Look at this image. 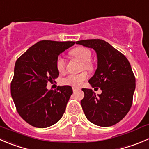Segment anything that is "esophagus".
<instances>
[{
  "label": "esophagus",
  "instance_id": "esophagus-1",
  "mask_svg": "<svg viewBox=\"0 0 149 149\" xmlns=\"http://www.w3.org/2000/svg\"><path fill=\"white\" fill-rule=\"evenodd\" d=\"M72 90H73L74 92H75V91H77L80 90V88L77 87H72Z\"/></svg>",
  "mask_w": 149,
  "mask_h": 149
}]
</instances>
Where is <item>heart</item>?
I'll list each match as a JSON object with an SVG mask.
<instances>
[{
	"instance_id": "obj_1",
	"label": "heart",
	"mask_w": 149,
	"mask_h": 149,
	"mask_svg": "<svg viewBox=\"0 0 149 149\" xmlns=\"http://www.w3.org/2000/svg\"><path fill=\"white\" fill-rule=\"evenodd\" d=\"M71 54L83 61L82 69H88V70H92L93 69V63L91 61L92 54L90 49L86 47H80L74 49L71 52ZM66 62L64 58L61 56H58L56 61V66L58 71L60 72H63L65 68H66ZM88 74L86 71H83V72H80V73H70L68 75H66V77H63L61 80V84L65 85V86L77 87V86H80L88 78Z\"/></svg>"
}]
</instances>
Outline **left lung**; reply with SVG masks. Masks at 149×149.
<instances>
[{"label": "left lung", "mask_w": 149, "mask_h": 149, "mask_svg": "<svg viewBox=\"0 0 149 149\" xmlns=\"http://www.w3.org/2000/svg\"><path fill=\"white\" fill-rule=\"evenodd\" d=\"M76 44L97 52L98 67L88 82L93 88L102 91L97 97L91 89H82L84 98L80 104L86 117L100 127L114 125L125 117L132 104L135 77L130 62L124 54L102 39L81 40Z\"/></svg>", "instance_id": "1"}]
</instances>
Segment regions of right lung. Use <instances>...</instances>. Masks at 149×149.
<instances>
[{
  "label": "right lung",
  "mask_w": 149,
  "mask_h": 149,
  "mask_svg": "<svg viewBox=\"0 0 149 149\" xmlns=\"http://www.w3.org/2000/svg\"><path fill=\"white\" fill-rule=\"evenodd\" d=\"M75 42L42 40L16 61L11 82V95L17 111L28 124L46 128L61 118L72 94L69 86L48 90V83L58 77L56 58Z\"/></svg>",
  "instance_id": "obj_1"
}]
</instances>
